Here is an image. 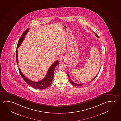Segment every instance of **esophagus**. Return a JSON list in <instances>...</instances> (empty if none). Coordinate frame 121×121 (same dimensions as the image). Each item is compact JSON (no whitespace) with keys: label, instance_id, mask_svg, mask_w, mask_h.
Segmentation results:
<instances>
[{"label":"esophagus","instance_id":"1","mask_svg":"<svg viewBox=\"0 0 121 121\" xmlns=\"http://www.w3.org/2000/svg\"><path fill=\"white\" fill-rule=\"evenodd\" d=\"M66 59L65 56H62L61 58V61H66Z\"/></svg>","mask_w":121,"mask_h":121}]
</instances>
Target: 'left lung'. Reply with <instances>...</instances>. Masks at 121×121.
I'll return each mask as SVG.
<instances>
[{
	"mask_svg": "<svg viewBox=\"0 0 121 121\" xmlns=\"http://www.w3.org/2000/svg\"><path fill=\"white\" fill-rule=\"evenodd\" d=\"M95 33V35L96 37H97V38H99V36L97 35V34H96V33L95 32H94ZM100 68L99 69V70H100ZM67 75H68V77L69 78V81H70V82L71 83V84H72L73 85L75 86H81L82 85H83V83H74V82H73V81H72L70 79V78H69V74L68 73H67ZM97 75H96V76H95V77L94 78H93V79L92 80V81H93L95 79V78H96L97 77Z\"/></svg>",
	"mask_w": 121,
	"mask_h": 121,
	"instance_id": "1",
	"label": "left lung"
}]
</instances>
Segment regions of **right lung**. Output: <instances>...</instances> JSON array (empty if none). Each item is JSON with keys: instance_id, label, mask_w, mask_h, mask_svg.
Masks as SVG:
<instances>
[{"instance_id": "1", "label": "right lung", "mask_w": 121, "mask_h": 121, "mask_svg": "<svg viewBox=\"0 0 121 121\" xmlns=\"http://www.w3.org/2000/svg\"><path fill=\"white\" fill-rule=\"evenodd\" d=\"M29 29H27V30H26V31L22 34L21 37H20V39L18 42V44L17 46V48H18L22 43L23 40H24L25 35L29 31ZM16 57L17 64V65H18V51H17V50H16ZM58 64H59V61L57 60L50 67L45 77L43 79L41 80V81H38V82L32 81L31 80L28 79V78H27L26 76H25L23 74V73H22V72H21L19 68H18V70H19V71L21 75L23 78L24 79V81H26L27 83H28L29 85L36 89H45L46 88L48 87L52 84L53 79L54 78V69H55L56 66L58 65Z\"/></svg>"}]
</instances>
